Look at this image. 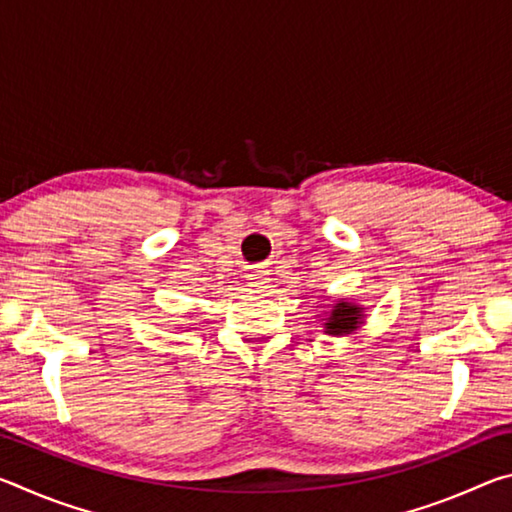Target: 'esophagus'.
Listing matches in <instances>:
<instances>
[{
	"instance_id": "1",
	"label": "esophagus",
	"mask_w": 512,
	"mask_h": 512,
	"mask_svg": "<svg viewBox=\"0 0 512 512\" xmlns=\"http://www.w3.org/2000/svg\"><path fill=\"white\" fill-rule=\"evenodd\" d=\"M248 280H250V287H253L255 291L266 289V271H262V268H255V271H250Z\"/></svg>"
}]
</instances>
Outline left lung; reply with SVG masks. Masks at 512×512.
<instances>
[{
  "label": "left lung",
  "mask_w": 512,
  "mask_h": 512,
  "mask_svg": "<svg viewBox=\"0 0 512 512\" xmlns=\"http://www.w3.org/2000/svg\"><path fill=\"white\" fill-rule=\"evenodd\" d=\"M325 307H329V311L318 318L323 320V332L329 336H350L366 323V307L348 298H339Z\"/></svg>",
  "instance_id": "8db88e82"
}]
</instances>
